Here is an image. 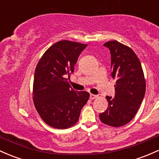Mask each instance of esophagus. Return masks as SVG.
Returning a JSON list of instances; mask_svg holds the SVG:
<instances>
[{"instance_id":"esophagus-1","label":"esophagus","mask_w":159,"mask_h":159,"mask_svg":"<svg viewBox=\"0 0 159 159\" xmlns=\"http://www.w3.org/2000/svg\"><path fill=\"white\" fill-rule=\"evenodd\" d=\"M97 97H98V95H93V94H90V99H92V100H93V99H95V98H96Z\"/></svg>"}]
</instances>
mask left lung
<instances>
[{
    "label": "left lung",
    "instance_id": "left-lung-1",
    "mask_svg": "<svg viewBox=\"0 0 159 159\" xmlns=\"http://www.w3.org/2000/svg\"><path fill=\"white\" fill-rule=\"evenodd\" d=\"M104 46L110 50L111 75L117 81L115 96H106L108 107L99 118L107 125L119 127L136 115L146 93V81L140 61L130 48L117 41Z\"/></svg>",
    "mask_w": 159,
    "mask_h": 159
}]
</instances>
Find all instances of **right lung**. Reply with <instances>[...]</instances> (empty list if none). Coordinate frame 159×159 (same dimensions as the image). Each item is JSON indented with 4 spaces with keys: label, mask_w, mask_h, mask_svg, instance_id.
I'll return each mask as SVG.
<instances>
[{
    "label": "right lung",
    "mask_w": 159,
    "mask_h": 159,
    "mask_svg": "<svg viewBox=\"0 0 159 159\" xmlns=\"http://www.w3.org/2000/svg\"><path fill=\"white\" fill-rule=\"evenodd\" d=\"M87 45L63 40L51 46L39 61L33 83V101L48 125L66 129L79 120L89 93L73 90L66 76L74 71L80 53Z\"/></svg>",
    "instance_id": "obj_1"
}]
</instances>
